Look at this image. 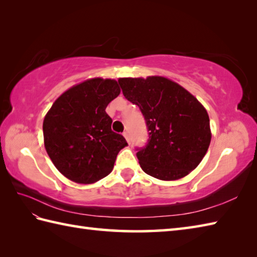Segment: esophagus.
Wrapping results in <instances>:
<instances>
[{
    "mask_svg": "<svg viewBox=\"0 0 257 257\" xmlns=\"http://www.w3.org/2000/svg\"><path fill=\"white\" fill-rule=\"evenodd\" d=\"M123 137H124V138H125V140H127L128 143L130 144V138H129V134H128V132H124V133H123Z\"/></svg>",
    "mask_w": 257,
    "mask_h": 257,
    "instance_id": "obj_1",
    "label": "esophagus"
}]
</instances>
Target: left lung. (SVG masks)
<instances>
[{"mask_svg":"<svg viewBox=\"0 0 257 257\" xmlns=\"http://www.w3.org/2000/svg\"><path fill=\"white\" fill-rule=\"evenodd\" d=\"M118 83L125 99L139 107L149 132L148 143L137 148L141 169L165 181L194 170L211 143L209 114L200 101L161 76L119 78Z\"/></svg>","mask_w":257,"mask_h":257,"instance_id":"left-lung-1","label":"left lung"}]
</instances>
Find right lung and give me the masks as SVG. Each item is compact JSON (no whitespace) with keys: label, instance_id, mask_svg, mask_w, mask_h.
<instances>
[{"label":"right lung","instance_id":"1","mask_svg":"<svg viewBox=\"0 0 257 257\" xmlns=\"http://www.w3.org/2000/svg\"><path fill=\"white\" fill-rule=\"evenodd\" d=\"M119 94L114 79H88L65 91L46 113L45 149L67 179L89 184L112 171L118 152L128 146L123 136L112 132L106 112Z\"/></svg>","mask_w":257,"mask_h":257}]
</instances>
